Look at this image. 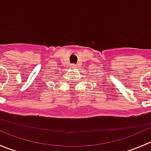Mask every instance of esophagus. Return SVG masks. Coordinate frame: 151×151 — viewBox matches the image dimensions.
Segmentation results:
<instances>
[{
  "label": "esophagus",
  "mask_w": 151,
  "mask_h": 151,
  "mask_svg": "<svg viewBox=\"0 0 151 151\" xmlns=\"http://www.w3.org/2000/svg\"><path fill=\"white\" fill-rule=\"evenodd\" d=\"M70 68H77V66H76L75 64L72 63V64H71V66H70Z\"/></svg>",
  "instance_id": "34e87169"
}]
</instances>
